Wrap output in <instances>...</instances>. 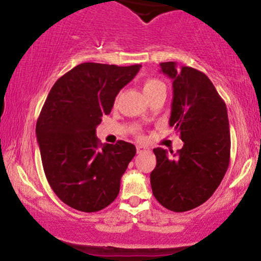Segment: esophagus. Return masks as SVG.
Instances as JSON below:
<instances>
[{"mask_svg": "<svg viewBox=\"0 0 261 261\" xmlns=\"http://www.w3.org/2000/svg\"><path fill=\"white\" fill-rule=\"evenodd\" d=\"M147 151H149V148L147 147V146H145V145H138L137 146L138 154H140V153H142V152H147Z\"/></svg>", "mask_w": 261, "mask_h": 261, "instance_id": "obj_1", "label": "esophagus"}]
</instances>
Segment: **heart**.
Returning a JSON list of instances; mask_svg holds the SVG:
<instances>
[{"label":"heart","mask_w":261,"mask_h":261,"mask_svg":"<svg viewBox=\"0 0 261 261\" xmlns=\"http://www.w3.org/2000/svg\"><path fill=\"white\" fill-rule=\"evenodd\" d=\"M160 89H165V84L162 81L156 80V78H147L144 82V92L146 96L153 94V92L160 90Z\"/></svg>","instance_id":"heart-1"}]
</instances>
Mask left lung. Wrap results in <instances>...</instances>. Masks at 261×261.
<instances>
[{"label":"left lung","instance_id":"obj_1","mask_svg":"<svg viewBox=\"0 0 261 261\" xmlns=\"http://www.w3.org/2000/svg\"><path fill=\"white\" fill-rule=\"evenodd\" d=\"M160 69L173 81L169 123L184 145L177 154L153 149L156 165L151 187L160 204L183 213L203 204L223 179L230 158L229 121L226 103L204 73L179 69L174 62L160 63Z\"/></svg>","mask_w":261,"mask_h":261}]
</instances>
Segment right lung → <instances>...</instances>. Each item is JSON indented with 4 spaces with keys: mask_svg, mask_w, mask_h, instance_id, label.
<instances>
[{
    "mask_svg": "<svg viewBox=\"0 0 261 261\" xmlns=\"http://www.w3.org/2000/svg\"><path fill=\"white\" fill-rule=\"evenodd\" d=\"M140 67L80 64L56 82L46 98L35 128L42 167L49 187L71 208L95 213L119 195L137 148L122 140L102 145L96 127Z\"/></svg>",
    "mask_w": 261,
    "mask_h": 261,
    "instance_id": "obj_1",
    "label": "right lung"
}]
</instances>
